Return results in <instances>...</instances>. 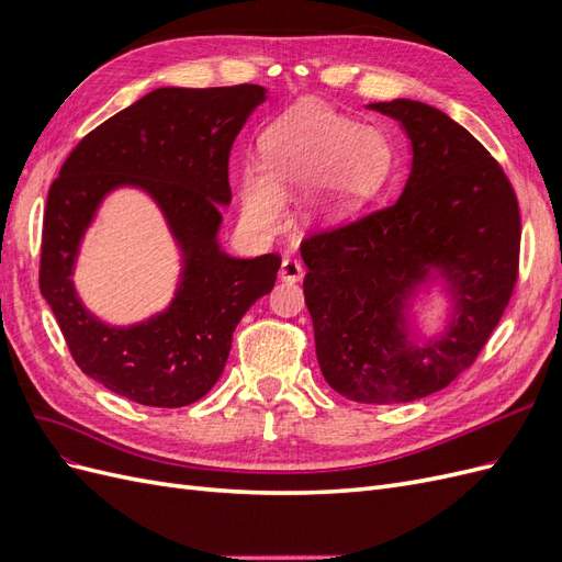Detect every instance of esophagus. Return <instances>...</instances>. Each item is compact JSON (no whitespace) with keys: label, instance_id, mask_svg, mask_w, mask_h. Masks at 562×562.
I'll use <instances>...</instances> for the list:
<instances>
[{"label":"esophagus","instance_id":"esophagus-1","mask_svg":"<svg viewBox=\"0 0 562 562\" xmlns=\"http://www.w3.org/2000/svg\"><path fill=\"white\" fill-rule=\"evenodd\" d=\"M279 277H281V281H285V283H297V281L304 277V269H302V265H300L297 260L285 258V260L281 262Z\"/></svg>","mask_w":562,"mask_h":562}]
</instances>
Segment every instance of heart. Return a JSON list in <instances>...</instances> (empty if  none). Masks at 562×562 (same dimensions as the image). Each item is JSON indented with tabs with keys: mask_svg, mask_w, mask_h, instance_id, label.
Masks as SVG:
<instances>
[{
	"mask_svg": "<svg viewBox=\"0 0 562 562\" xmlns=\"http://www.w3.org/2000/svg\"><path fill=\"white\" fill-rule=\"evenodd\" d=\"M262 166L248 164L239 180L246 223L277 232L285 220V196L304 187L314 220L347 215L386 178L389 143L375 126L356 124L316 100H300L260 135Z\"/></svg>",
	"mask_w": 562,
	"mask_h": 562,
	"instance_id": "b5f03b06",
	"label": "heart"
}]
</instances>
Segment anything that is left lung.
<instances>
[{
	"label": "left lung",
	"mask_w": 562,
	"mask_h": 562,
	"mask_svg": "<svg viewBox=\"0 0 562 562\" xmlns=\"http://www.w3.org/2000/svg\"><path fill=\"white\" fill-rule=\"evenodd\" d=\"M411 140L401 196L302 244L304 302L326 382L349 401L411 403L473 363L514 293L518 201L499 164L427 103H370ZM445 302L436 327L414 310Z\"/></svg>",
	"instance_id": "1"
}]
</instances>
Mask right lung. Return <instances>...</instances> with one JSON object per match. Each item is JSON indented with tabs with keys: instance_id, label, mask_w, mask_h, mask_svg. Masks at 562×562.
<instances>
[{
	"instance_id": "obj_1",
	"label": "right lung",
	"mask_w": 562,
	"mask_h": 562,
	"mask_svg": "<svg viewBox=\"0 0 562 562\" xmlns=\"http://www.w3.org/2000/svg\"><path fill=\"white\" fill-rule=\"evenodd\" d=\"M267 100L255 83L217 89L161 87L83 138L50 184L40 288L72 359L114 394L151 407H182L220 380L232 333L277 281L281 258H234L220 246L229 206V151ZM116 189L158 203L181 252L172 302L128 327L82 307L71 277L82 236Z\"/></svg>"
}]
</instances>
